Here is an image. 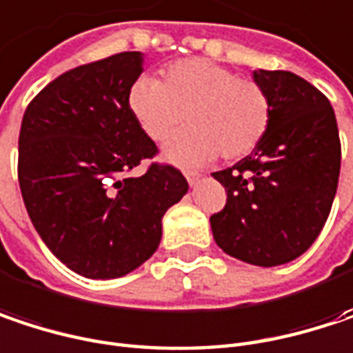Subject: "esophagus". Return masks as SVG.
I'll return each mask as SVG.
<instances>
[{
  "label": "esophagus",
  "mask_w": 353,
  "mask_h": 353,
  "mask_svg": "<svg viewBox=\"0 0 353 353\" xmlns=\"http://www.w3.org/2000/svg\"><path fill=\"white\" fill-rule=\"evenodd\" d=\"M183 176H185V179H188V183H190V185H196V183H198V179L202 177L198 172H183Z\"/></svg>",
  "instance_id": "esophagus-1"
}]
</instances>
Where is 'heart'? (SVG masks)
Returning <instances> with one entry per match:
<instances>
[{"mask_svg": "<svg viewBox=\"0 0 353 353\" xmlns=\"http://www.w3.org/2000/svg\"><path fill=\"white\" fill-rule=\"evenodd\" d=\"M127 109L151 141H165L183 121L190 127L163 147L179 165L241 159L263 141L271 103L254 81L204 58L170 64L161 81L141 77L127 92Z\"/></svg>", "mask_w": 353, "mask_h": 353, "instance_id": "obj_1", "label": "heart"}]
</instances>
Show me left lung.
<instances>
[{
  "label": "left lung",
  "instance_id": "left-lung-1",
  "mask_svg": "<svg viewBox=\"0 0 353 353\" xmlns=\"http://www.w3.org/2000/svg\"><path fill=\"white\" fill-rule=\"evenodd\" d=\"M269 97L263 141L232 168L214 172L226 206L210 218L216 244L256 267L295 261L319 236L334 204L341 147L325 94L287 70H254Z\"/></svg>",
  "mask_w": 353,
  "mask_h": 353
}]
</instances>
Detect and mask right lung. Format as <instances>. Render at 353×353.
Returning <instances> with one entry per match:
<instances>
[{
	"instance_id": "obj_1",
	"label": "right lung",
	"mask_w": 353,
	"mask_h": 353,
	"mask_svg": "<svg viewBox=\"0 0 353 353\" xmlns=\"http://www.w3.org/2000/svg\"><path fill=\"white\" fill-rule=\"evenodd\" d=\"M141 52L60 74L28 105L17 177L30 220L58 261L86 279H117L157 250L161 218L185 192L172 165L129 172L157 153L127 109Z\"/></svg>"
}]
</instances>
